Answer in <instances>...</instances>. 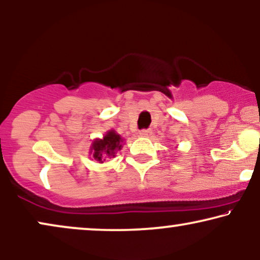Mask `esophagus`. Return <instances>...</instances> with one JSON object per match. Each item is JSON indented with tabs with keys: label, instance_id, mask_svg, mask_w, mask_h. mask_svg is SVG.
<instances>
[{
	"label": "esophagus",
	"instance_id": "obj_1",
	"mask_svg": "<svg viewBox=\"0 0 260 260\" xmlns=\"http://www.w3.org/2000/svg\"><path fill=\"white\" fill-rule=\"evenodd\" d=\"M151 133H152L151 129H141L140 132H139V134H140L141 137H148Z\"/></svg>",
	"mask_w": 260,
	"mask_h": 260
}]
</instances>
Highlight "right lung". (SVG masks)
<instances>
[{
  "label": "right lung",
  "instance_id": "1",
  "mask_svg": "<svg viewBox=\"0 0 260 260\" xmlns=\"http://www.w3.org/2000/svg\"><path fill=\"white\" fill-rule=\"evenodd\" d=\"M121 143H122V139L119 134H116L114 131H109L103 137V139H98L92 143V158L100 162H103L107 159L115 157L116 152L120 151L122 147Z\"/></svg>",
  "mask_w": 260,
  "mask_h": 260
}]
</instances>
